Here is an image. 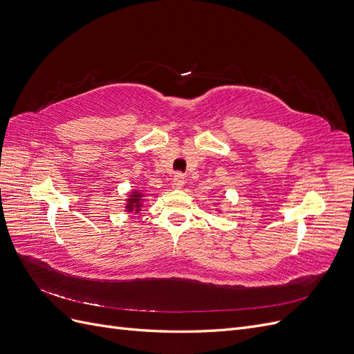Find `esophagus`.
<instances>
[{
    "instance_id": "obj_1",
    "label": "esophagus",
    "mask_w": 354,
    "mask_h": 354,
    "mask_svg": "<svg viewBox=\"0 0 354 354\" xmlns=\"http://www.w3.org/2000/svg\"><path fill=\"white\" fill-rule=\"evenodd\" d=\"M185 181H186V180H185V174L176 173V174H174V177H173V187H176V189L183 187Z\"/></svg>"
}]
</instances>
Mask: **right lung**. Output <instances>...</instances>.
Instances as JSON below:
<instances>
[{
	"label": "right lung",
	"instance_id": "right-lung-1",
	"mask_svg": "<svg viewBox=\"0 0 354 354\" xmlns=\"http://www.w3.org/2000/svg\"><path fill=\"white\" fill-rule=\"evenodd\" d=\"M140 198H142V194H138V192H134V194H131V198H130V201H128V203H127V209L130 211V212H138L140 211V203H142V201H140Z\"/></svg>",
	"mask_w": 354,
	"mask_h": 354
}]
</instances>
